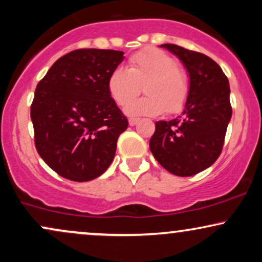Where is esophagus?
Instances as JSON below:
<instances>
[{"mask_svg": "<svg viewBox=\"0 0 262 262\" xmlns=\"http://www.w3.org/2000/svg\"><path fill=\"white\" fill-rule=\"evenodd\" d=\"M128 122H129V125H132V127H133V125H135L138 122H139V119H138V118H129Z\"/></svg>", "mask_w": 262, "mask_h": 262, "instance_id": "34e87169", "label": "esophagus"}]
</instances>
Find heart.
<instances>
[{"label": "heart", "instance_id": "obj_1", "mask_svg": "<svg viewBox=\"0 0 262 262\" xmlns=\"http://www.w3.org/2000/svg\"><path fill=\"white\" fill-rule=\"evenodd\" d=\"M141 85L147 96L132 101ZM107 89L118 106L129 102L124 108L128 116L154 117L165 111L177 113L182 110L187 101L188 79L172 56L149 48L132 55L128 69H114L108 77Z\"/></svg>", "mask_w": 262, "mask_h": 262}]
</instances>
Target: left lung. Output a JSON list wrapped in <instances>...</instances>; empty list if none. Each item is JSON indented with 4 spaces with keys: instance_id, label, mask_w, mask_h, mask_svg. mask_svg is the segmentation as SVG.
Here are the masks:
<instances>
[{
    "instance_id": "1",
    "label": "left lung",
    "mask_w": 262,
    "mask_h": 262,
    "mask_svg": "<svg viewBox=\"0 0 262 262\" xmlns=\"http://www.w3.org/2000/svg\"><path fill=\"white\" fill-rule=\"evenodd\" d=\"M176 55L189 77L181 116L155 122L150 151L176 176H193L208 169L221 155L231 118L229 81L214 60L175 44H162Z\"/></svg>"
}]
</instances>
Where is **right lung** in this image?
<instances>
[{
  "label": "right lung",
  "mask_w": 262,
  "mask_h": 262,
  "mask_svg": "<svg viewBox=\"0 0 262 262\" xmlns=\"http://www.w3.org/2000/svg\"><path fill=\"white\" fill-rule=\"evenodd\" d=\"M123 52L79 49L54 62L31 107L38 154L60 176L91 181L108 169L128 121L107 89Z\"/></svg>",
  "instance_id": "add662e5"
}]
</instances>
